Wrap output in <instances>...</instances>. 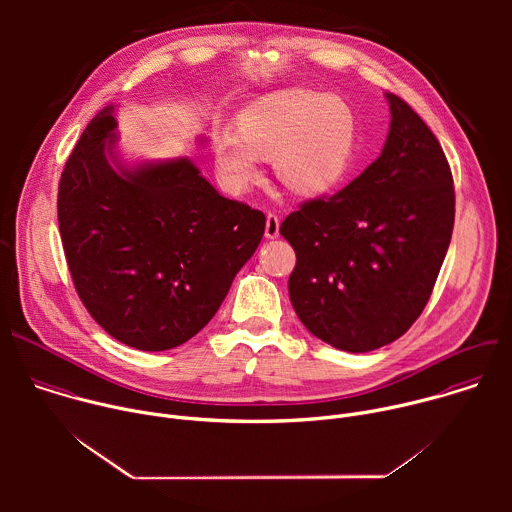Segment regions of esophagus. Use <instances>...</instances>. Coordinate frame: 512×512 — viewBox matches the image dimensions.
<instances>
[{
	"label": "esophagus",
	"instance_id": "obj_1",
	"mask_svg": "<svg viewBox=\"0 0 512 512\" xmlns=\"http://www.w3.org/2000/svg\"><path fill=\"white\" fill-rule=\"evenodd\" d=\"M265 237L267 239H277L279 237V216L269 212L265 218Z\"/></svg>",
	"mask_w": 512,
	"mask_h": 512
}]
</instances>
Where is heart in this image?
Instances as JSON below:
<instances>
[{"instance_id": "b5f03b06", "label": "heart", "mask_w": 512, "mask_h": 512, "mask_svg": "<svg viewBox=\"0 0 512 512\" xmlns=\"http://www.w3.org/2000/svg\"><path fill=\"white\" fill-rule=\"evenodd\" d=\"M356 143L350 105L316 91H283L247 105L237 131H216V170L231 190H245L273 158L279 182L296 194H320L346 174Z\"/></svg>"}]
</instances>
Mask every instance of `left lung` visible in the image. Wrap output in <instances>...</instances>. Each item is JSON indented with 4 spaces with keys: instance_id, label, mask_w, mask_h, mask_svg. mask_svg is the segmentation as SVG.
<instances>
[{
    "instance_id": "1",
    "label": "left lung",
    "mask_w": 512,
    "mask_h": 512,
    "mask_svg": "<svg viewBox=\"0 0 512 512\" xmlns=\"http://www.w3.org/2000/svg\"><path fill=\"white\" fill-rule=\"evenodd\" d=\"M381 156L346 188L281 223L298 263L289 300L326 344L369 352L423 312L454 229V180L440 141L397 95Z\"/></svg>"
}]
</instances>
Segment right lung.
<instances>
[{"mask_svg":"<svg viewBox=\"0 0 512 512\" xmlns=\"http://www.w3.org/2000/svg\"><path fill=\"white\" fill-rule=\"evenodd\" d=\"M115 109L91 119L64 166L58 227L95 322L127 346L160 352L212 320L259 247L265 214L225 198L188 158L125 162Z\"/></svg>","mask_w":512,"mask_h":512,"instance_id":"obj_1","label":"right lung"}]
</instances>
